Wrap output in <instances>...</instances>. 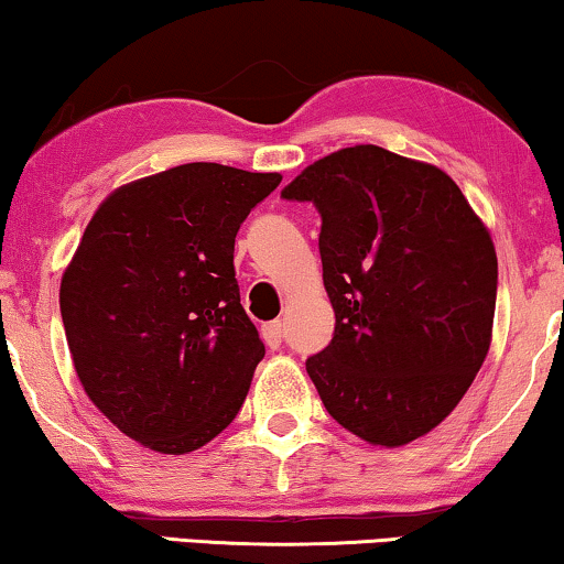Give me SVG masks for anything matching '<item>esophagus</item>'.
I'll return each instance as SVG.
<instances>
[{
  "label": "esophagus",
  "mask_w": 564,
  "mask_h": 564,
  "mask_svg": "<svg viewBox=\"0 0 564 564\" xmlns=\"http://www.w3.org/2000/svg\"><path fill=\"white\" fill-rule=\"evenodd\" d=\"M261 336H264L267 346H272V349H276V346L282 344V321L267 323V326L261 328Z\"/></svg>",
  "instance_id": "obj_1"
}]
</instances>
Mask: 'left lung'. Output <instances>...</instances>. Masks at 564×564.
Wrapping results in <instances>:
<instances>
[{
  "mask_svg": "<svg viewBox=\"0 0 564 564\" xmlns=\"http://www.w3.org/2000/svg\"><path fill=\"white\" fill-rule=\"evenodd\" d=\"M288 199L321 213L330 344L305 361L326 411L372 446L434 431L488 357L498 257L490 228L444 169L380 145L305 166Z\"/></svg>",
  "mask_w": 564,
  "mask_h": 564,
  "instance_id": "obj_1",
  "label": "left lung"
}]
</instances>
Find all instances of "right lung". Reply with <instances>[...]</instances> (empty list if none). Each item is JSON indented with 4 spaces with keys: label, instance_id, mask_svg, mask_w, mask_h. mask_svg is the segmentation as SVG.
Wrapping results in <instances>:
<instances>
[{
    "label": "right lung",
    "instance_id": "obj_1",
    "mask_svg": "<svg viewBox=\"0 0 564 564\" xmlns=\"http://www.w3.org/2000/svg\"><path fill=\"white\" fill-rule=\"evenodd\" d=\"M282 174L195 161L110 192L61 276L76 377L97 411L159 454L213 442L264 344L234 272L236 234Z\"/></svg>",
    "mask_w": 564,
    "mask_h": 564
}]
</instances>
